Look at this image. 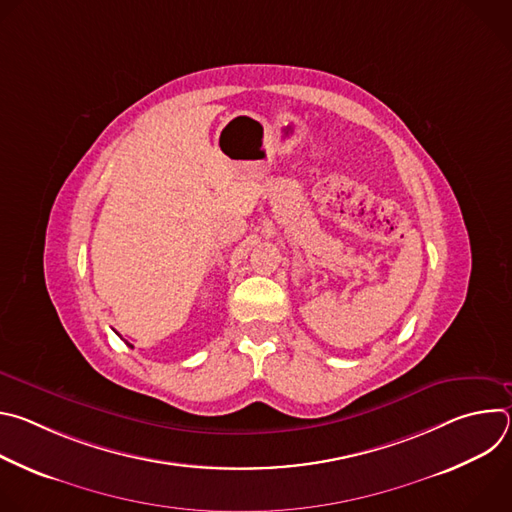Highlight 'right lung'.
I'll use <instances>...</instances> for the list:
<instances>
[{"label": "right lung", "mask_w": 512, "mask_h": 512, "mask_svg": "<svg viewBox=\"0 0 512 512\" xmlns=\"http://www.w3.org/2000/svg\"><path fill=\"white\" fill-rule=\"evenodd\" d=\"M125 344H127V346H131V344H129V342H125ZM131 348H133V346H131Z\"/></svg>", "instance_id": "obj_1"}]
</instances>
